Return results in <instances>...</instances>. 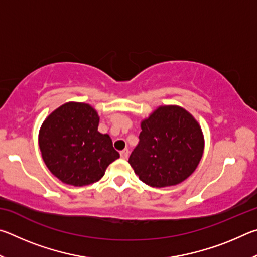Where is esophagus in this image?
Listing matches in <instances>:
<instances>
[{"label": "esophagus", "instance_id": "esophagus-1", "mask_svg": "<svg viewBox=\"0 0 257 257\" xmlns=\"http://www.w3.org/2000/svg\"><path fill=\"white\" fill-rule=\"evenodd\" d=\"M120 156H121V159L127 160L128 156H129V151H128L127 149L123 150V151H121V152H120Z\"/></svg>", "mask_w": 257, "mask_h": 257}]
</instances>
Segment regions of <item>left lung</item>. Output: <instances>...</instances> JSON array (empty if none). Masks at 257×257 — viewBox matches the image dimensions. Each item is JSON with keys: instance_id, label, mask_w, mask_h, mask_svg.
Instances as JSON below:
<instances>
[{"instance_id": "8db88e82", "label": "left lung", "mask_w": 257, "mask_h": 257, "mask_svg": "<svg viewBox=\"0 0 257 257\" xmlns=\"http://www.w3.org/2000/svg\"><path fill=\"white\" fill-rule=\"evenodd\" d=\"M139 143L129 164L144 184L176 186L196 170L204 153V135L184 107L161 105L141 122Z\"/></svg>"}]
</instances>
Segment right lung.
Wrapping results in <instances>:
<instances>
[{
  "mask_svg": "<svg viewBox=\"0 0 257 257\" xmlns=\"http://www.w3.org/2000/svg\"><path fill=\"white\" fill-rule=\"evenodd\" d=\"M99 115L87 103L68 102L46 116L38 145L46 167L64 184L81 187L98 181L120 154L107 134L97 130Z\"/></svg>",
  "mask_w": 257,
  "mask_h": 257,
  "instance_id": "obj_1",
  "label": "right lung"
}]
</instances>
